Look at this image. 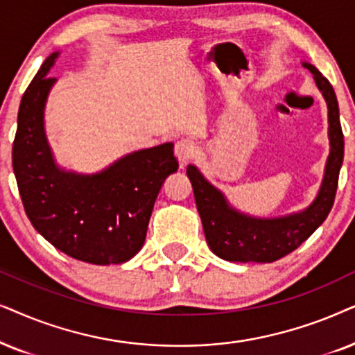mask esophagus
Returning <instances> with one entry per match:
<instances>
[{"instance_id":"34e87169","label":"esophagus","mask_w":355,"mask_h":355,"mask_svg":"<svg viewBox=\"0 0 355 355\" xmlns=\"http://www.w3.org/2000/svg\"><path fill=\"white\" fill-rule=\"evenodd\" d=\"M195 153L196 148L190 139H180L175 144V155H177L180 167H185V165L195 157Z\"/></svg>"}]
</instances>
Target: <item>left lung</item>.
<instances>
[{"label": "left lung", "instance_id": "obj_1", "mask_svg": "<svg viewBox=\"0 0 355 355\" xmlns=\"http://www.w3.org/2000/svg\"><path fill=\"white\" fill-rule=\"evenodd\" d=\"M315 76L316 86L328 103L329 153L320 193L313 205L299 214L279 219H254L243 216L227 205L219 190L209 185L196 167L188 165L198 212H200L206 242L217 257L239 263H272L299 248L323 224L334 205L339 170L344 159V135L339 121L336 94L328 79L315 66L304 63Z\"/></svg>", "mask_w": 355, "mask_h": 355}]
</instances>
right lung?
Instances as JSON below:
<instances>
[{"instance_id":"obj_1","label":"right lung","mask_w":355,"mask_h":355,"mask_svg":"<svg viewBox=\"0 0 355 355\" xmlns=\"http://www.w3.org/2000/svg\"><path fill=\"white\" fill-rule=\"evenodd\" d=\"M56 56L44 61L19 105L12 143L19 195L37 232L60 252L92 264L125 263L143 247L160 187L177 172L173 144L138 150L97 175L60 170L44 131Z\"/></svg>"}]
</instances>
